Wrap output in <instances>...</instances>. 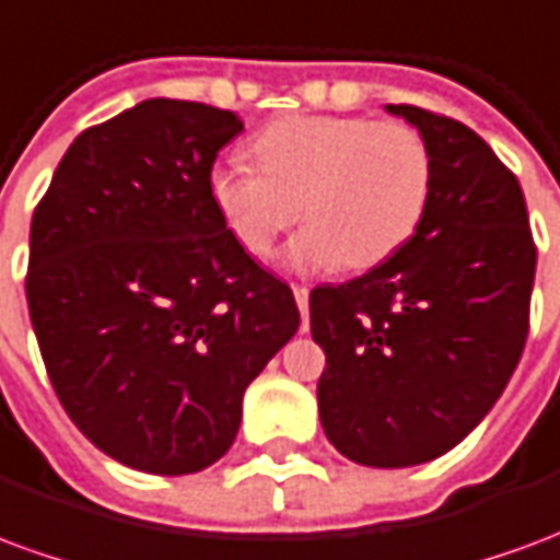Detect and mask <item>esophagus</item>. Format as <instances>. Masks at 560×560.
<instances>
[{
    "label": "esophagus",
    "mask_w": 560,
    "mask_h": 560,
    "mask_svg": "<svg viewBox=\"0 0 560 560\" xmlns=\"http://www.w3.org/2000/svg\"><path fill=\"white\" fill-rule=\"evenodd\" d=\"M293 296L300 305V315H303V332L308 329V288L305 284H293Z\"/></svg>",
    "instance_id": "1"
}]
</instances>
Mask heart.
Segmentation results:
<instances>
[{
  "instance_id": "b5f03b06",
  "label": "heart",
  "mask_w": 560,
  "mask_h": 560,
  "mask_svg": "<svg viewBox=\"0 0 560 560\" xmlns=\"http://www.w3.org/2000/svg\"><path fill=\"white\" fill-rule=\"evenodd\" d=\"M260 167L221 161L209 197L224 228L264 260L284 231L300 269H369L411 240L429 209L432 149L408 122L365 116H288L252 143Z\"/></svg>"
}]
</instances>
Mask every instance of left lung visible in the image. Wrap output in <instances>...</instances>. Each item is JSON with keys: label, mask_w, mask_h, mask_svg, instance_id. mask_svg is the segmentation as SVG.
I'll list each match as a JSON object with an SVG mask.
<instances>
[{"label": "left lung", "mask_w": 560, "mask_h": 560, "mask_svg": "<svg viewBox=\"0 0 560 560\" xmlns=\"http://www.w3.org/2000/svg\"><path fill=\"white\" fill-rule=\"evenodd\" d=\"M432 149L429 209L384 264L308 296L329 444L369 468L444 456L492 411L525 351L537 245L522 185L450 116L387 104Z\"/></svg>", "instance_id": "8db88e82"}]
</instances>
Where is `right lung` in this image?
<instances>
[{"mask_svg":"<svg viewBox=\"0 0 560 560\" xmlns=\"http://www.w3.org/2000/svg\"><path fill=\"white\" fill-rule=\"evenodd\" d=\"M233 110L149 98L68 147L30 231L26 300L62 408L102 453L195 474L231 450L243 393L291 341V288L209 197Z\"/></svg>","mask_w":560,"mask_h":560,"instance_id":"1","label":"right lung"}]
</instances>
